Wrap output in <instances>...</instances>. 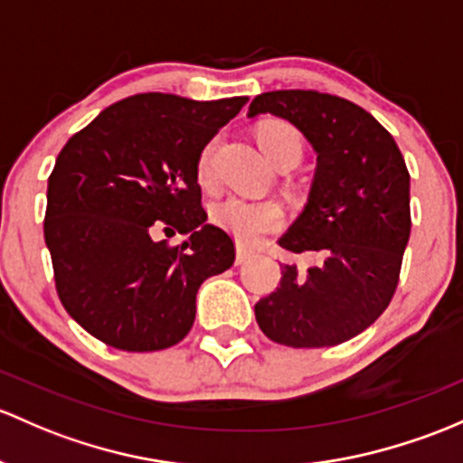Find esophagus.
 <instances>
[{
  "label": "esophagus",
  "instance_id": "34e87169",
  "mask_svg": "<svg viewBox=\"0 0 463 463\" xmlns=\"http://www.w3.org/2000/svg\"><path fill=\"white\" fill-rule=\"evenodd\" d=\"M250 257H252V252L248 250V248H244V246H237V257H235V264H237V266L246 264V261L250 260Z\"/></svg>",
  "mask_w": 463,
  "mask_h": 463
}]
</instances>
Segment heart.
<instances>
[{
	"instance_id": "1",
	"label": "heart",
	"mask_w": 463,
	"mask_h": 463,
	"mask_svg": "<svg viewBox=\"0 0 463 463\" xmlns=\"http://www.w3.org/2000/svg\"><path fill=\"white\" fill-rule=\"evenodd\" d=\"M257 142L264 150L266 157L272 164H279L284 159L297 162L301 155V137L295 126L286 121H266L257 128ZM213 150L215 146L208 144L202 150L197 162V177L203 186L213 184ZM213 219L217 226L231 232L240 244L257 246L266 235L284 223V208L272 199H246V197H228L213 208Z\"/></svg>"
}]
</instances>
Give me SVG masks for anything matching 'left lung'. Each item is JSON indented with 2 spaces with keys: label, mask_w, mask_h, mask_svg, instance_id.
Returning <instances> with one entry per match:
<instances>
[{
  "label": "left lung",
  "mask_w": 463,
  "mask_h": 463,
  "mask_svg": "<svg viewBox=\"0 0 463 463\" xmlns=\"http://www.w3.org/2000/svg\"><path fill=\"white\" fill-rule=\"evenodd\" d=\"M290 121L317 153L308 202L281 235L290 252L315 250L317 266H281L279 288L255 304L272 342L324 348L377 321L395 295L411 237V175L392 135L371 113L317 90H272L248 117Z\"/></svg>",
  "instance_id": "8db88e82"
}]
</instances>
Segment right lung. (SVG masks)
<instances>
[{"instance_id":"1","label":"right lung","mask_w":463,"mask_h":463,"mask_svg":"<svg viewBox=\"0 0 463 463\" xmlns=\"http://www.w3.org/2000/svg\"><path fill=\"white\" fill-rule=\"evenodd\" d=\"M246 101L142 92L101 110L57 155L43 240L57 295L92 337L148 353L193 328L199 286L235 261L228 232L206 222L197 162ZM157 230L189 237L168 247Z\"/></svg>"}]
</instances>
